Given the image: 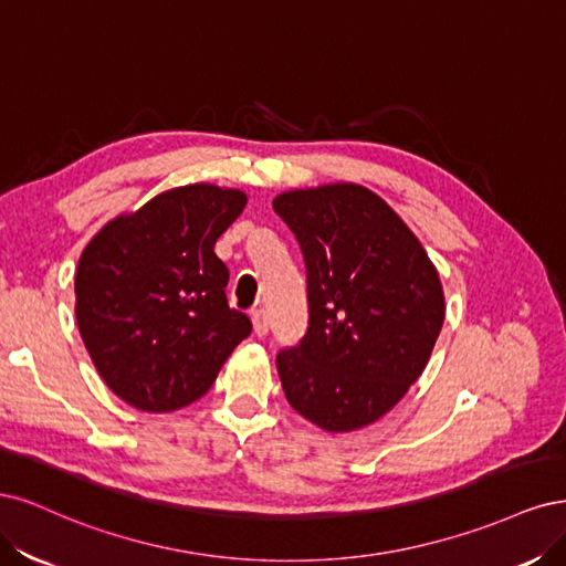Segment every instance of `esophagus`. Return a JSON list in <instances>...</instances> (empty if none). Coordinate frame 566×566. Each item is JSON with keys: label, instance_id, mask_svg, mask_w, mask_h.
<instances>
[{"label": "esophagus", "instance_id": "1", "mask_svg": "<svg viewBox=\"0 0 566 566\" xmlns=\"http://www.w3.org/2000/svg\"><path fill=\"white\" fill-rule=\"evenodd\" d=\"M251 324H253V334L265 336L268 334V317L263 310H253L251 313Z\"/></svg>", "mask_w": 566, "mask_h": 566}]
</instances>
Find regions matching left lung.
Listing matches in <instances>:
<instances>
[{
	"instance_id": "left-lung-1",
	"label": "left lung",
	"mask_w": 566,
	"mask_h": 566,
	"mask_svg": "<svg viewBox=\"0 0 566 566\" xmlns=\"http://www.w3.org/2000/svg\"><path fill=\"white\" fill-rule=\"evenodd\" d=\"M307 268L310 326L277 355L286 402L326 432L386 416L423 374L444 324L440 272L399 213L359 184L280 192Z\"/></svg>"
}]
</instances>
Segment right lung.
<instances>
[{"label": "right lung", "mask_w": 566, "mask_h": 566, "mask_svg": "<svg viewBox=\"0 0 566 566\" xmlns=\"http://www.w3.org/2000/svg\"><path fill=\"white\" fill-rule=\"evenodd\" d=\"M244 190L190 184L107 221L75 272L80 336L126 405L167 413L202 397L251 322L228 307L216 240L244 211Z\"/></svg>", "instance_id": "add662e5"}]
</instances>
